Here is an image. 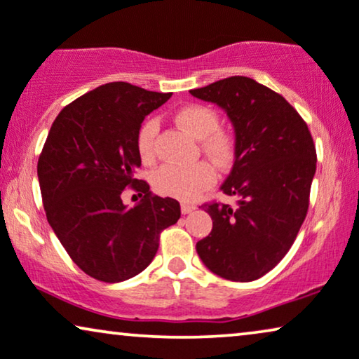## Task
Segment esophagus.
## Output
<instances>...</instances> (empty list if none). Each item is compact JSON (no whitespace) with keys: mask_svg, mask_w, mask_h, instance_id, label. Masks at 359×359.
<instances>
[{"mask_svg":"<svg viewBox=\"0 0 359 359\" xmlns=\"http://www.w3.org/2000/svg\"><path fill=\"white\" fill-rule=\"evenodd\" d=\"M194 210H195V205H190V203H182V205H180V212H182V215L192 213Z\"/></svg>","mask_w":359,"mask_h":359,"instance_id":"1","label":"esophagus"}]
</instances>
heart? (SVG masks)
I'll return each mask as SVG.
<instances>
[{"label":"heart","instance_id":"b5f03b06","mask_svg":"<svg viewBox=\"0 0 359 359\" xmlns=\"http://www.w3.org/2000/svg\"><path fill=\"white\" fill-rule=\"evenodd\" d=\"M175 121L195 140L202 141V149L213 162L226 165L235 156V141L222 130L215 109L203 104H190L179 109ZM159 131L156 119L142 123L136 136V149L142 162L154 161V140ZM217 180L213 167L208 162H197L194 165H164L152 175V185L161 195L179 200H195L203 190L212 187Z\"/></svg>","mask_w":359,"mask_h":359}]
</instances>
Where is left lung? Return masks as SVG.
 <instances>
[{
  "label": "left lung",
  "mask_w": 359,
  "mask_h": 359,
  "mask_svg": "<svg viewBox=\"0 0 359 359\" xmlns=\"http://www.w3.org/2000/svg\"><path fill=\"white\" fill-rule=\"evenodd\" d=\"M190 93L222 108L235 130V162L222 190L238 205H205L213 228L197 252L213 274L250 283L287 255L302 226L317 169L313 140L284 97L248 76Z\"/></svg>",
  "instance_id": "8db88e82"
}]
</instances>
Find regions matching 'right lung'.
Instances as JSON below:
<instances>
[{
  "label": "right lung",
  "instance_id": "obj_1",
  "mask_svg": "<svg viewBox=\"0 0 359 359\" xmlns=\"http://www.w3.org/2000/svg\"><path fill=\"white\" fill-rule=\"evenodd\" d=\"M170 93L111 82L62 109L37 162L46 217L72 261L103 283H121L146 269L161 231L180 218L174 198L152 195L144 180L136 136ZM131 184L145 197L130 209L121 200Z\"/></svg>",
  "mask_w": 359,
  "mask_h": 359
}]
</instances>
